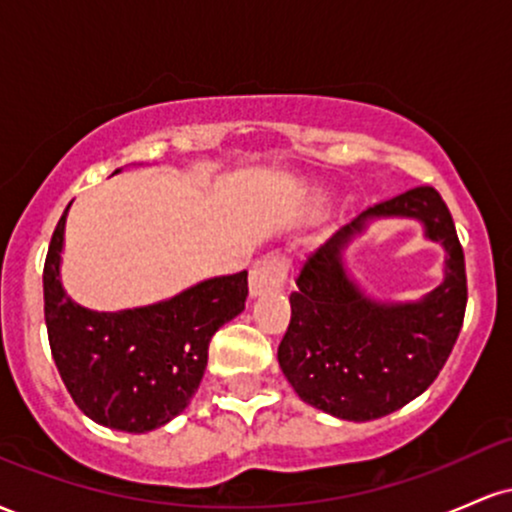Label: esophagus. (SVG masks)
<instances>
[{"instance_id": "34e87169", "label": "esophagus", "mask_w": 512, "mask_h": 512, "mask_svg": "<svg viewBox=\"0 0 512 512\" xmlns=\"http://www.w3.org/2000/svg\"><path fill=\"white\" fill-rule=\"evenodd\" d=\"M289 274V262L279 255H267L257 260L250 269V296H264V293L279 291Z\"/></svg>"}]
</instances>
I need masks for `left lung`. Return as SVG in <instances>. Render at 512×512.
<instances>
[{"label":"left lung","mask_w":512,"mask_h":512,"mask_svg":"<svg viewBox=\"0 0 512 512\" xmlns=\"http://www.w3.org/2000/svg\"><path fill=\"white\" fill-rule=\"evenodd\" d=\"M416 218L446 248V279L421 302L368 299L343 267V250L370 218ZM279 366L310 407L346 421L402 409L438 378L467 308L464 252L443 197L431 185L368 207L303 262Z\"/></svg>","instance_id":"1"}]
</instances>
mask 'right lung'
<instances>
[{
  "label": "right lung",
  "instance_id": "obj_1",
  "mask_svg": "<svg viewBox=\"0 0 512 512\" xmlns=\"http://www.w3.org/2000/svg\"><path fill=\"white\" fill-rule=\"evenodd\" d=\"M117 173V170H115ZM64 209L43 269L55 366L88 419L127 433L168 424L202 383L214 332L243 313L248 272L199 281L168 301L120 313L76 305L62 289Z\"/></svg>",
  "mask_w": 512,
  "mask_h": 512
}]
</instances>
